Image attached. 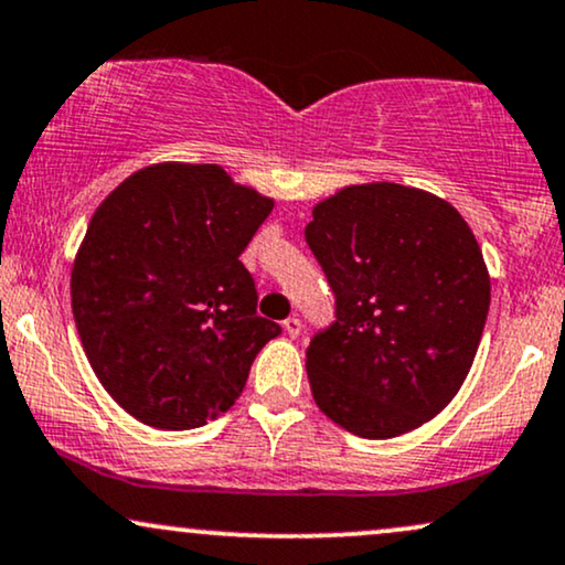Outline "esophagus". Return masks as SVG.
Returning a JSON list of instances; mask_svg holds the SVG:
<instances>
[{"label": "esophagus", "instance_id": "esophagus-1", "mask_svg": "<svg viewBox=\"0 0 565 565\" xmlns=\"http://www.w3.org/2000/svg\"><path fill=\"white\" fill-rule=\"evenodd\" d=\"M284 331H287V337H291V339H297L302 334V321L297 316H291V318H287V321H284Z\"/></svg>", "mask_w": 565, "mask_h": 565}]
</instances>
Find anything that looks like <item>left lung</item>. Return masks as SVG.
Wrapping results in <instances>:
<instances>
[{
  "instance_id": "1",
  "label": "left lung",
  "mask_w": 565,
  "mask_h": 565,
  "mask_svg": "<svg viewBox=\"0 0 565 565\" xmlns=\"http://www.w3.org/2000/svg\"><path fill=\"white\" fill-rule=\"evenodd\" d=\"M305 239L337 297L305 360L312 399L365 439L418 429L477 358L489 312L477 236L441 196L376 181L318 202Z\"/></svg>"
}]
</instances>
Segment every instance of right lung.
Masks as SVG:
<instances>
[{
    "label": "right lung",
    "instance_id": "add662e5",
    "mask_svg": "<svg viewBox=\"0 0 565 565\" xmlns=\"http://www.w3.org/2000/svg\"><path fill=\"white\" fill-rule=\"evenodd\" d=\"M274 210L221 166L154 162L88 221L71 274L73 318L107 394L141 424L205 426L236 403L281 326L257 316L239 255Z\"/></svg>",
    "mask_w": 565,
    "mask_h": 565
}]
</instances>
